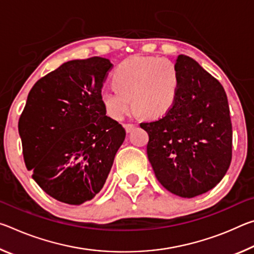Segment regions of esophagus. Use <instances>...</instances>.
<instances>
[{"instance_id":"34e87169","label":"esophagus","mask_w":254,"mask_h":254,"mask_svg":"<svg viewBox=\"0 0 254 254\" xmlns=\"http://www.w3.org/2000/svg\"><path fill=\"white\" fill-rule=\"evenodd\" d=\"M134 127H135L134 124H124V128H126L127 133H130Z\"/></svg>"}]
</instances>
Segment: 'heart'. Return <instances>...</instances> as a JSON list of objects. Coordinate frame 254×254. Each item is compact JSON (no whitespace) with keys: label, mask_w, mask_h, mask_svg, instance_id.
<instances>
[{"label":"heart","mask_w":254,"mask_h":254,"mask_svg":"<svg viewBox=\"0 0 254 254\" xmlns=\"http://www.w3.org/2000/svg\"><path fill=\"white\" fill-rule=\"evenodd\" d=\"M113 80L115 86L103 89L101 98L106 113L118 121L127 113L132 102L136 114L162 117L174 107L180 87L176 64L158 57L134 56L123 60L115 68Z\"/></svg>","instance_id":"1"}]
</instances>
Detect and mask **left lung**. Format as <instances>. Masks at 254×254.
Returning <instances> with one entry per match:
<instances>
[{
    "label": "left lung",
    "mask_w": 254,
    "mask_h": 254,
    "mask_svg": "<svg viewBox=\"0 0 254 254\" xmlns=\"http://www.w3.org/2000/svg\"><path fill=\"white\" fill-rule=\"evenodd\" d=\"M177 101L165 117L141 123L149 133L147 153L157 179L173 194L191 198L221 182L232 159V123L220 81L185 55Z\"/></svg>",
    "instance_id": "left-lung-1"
}]
</instances>
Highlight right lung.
<instances>
[{"mask_svg":"<svg viewBox=\"0 0 254 254\" xmlns=\"http://www.w3.org/2000/svg\"><path fill=\"white\" fill-rule=\"evenodd\" d=\"M112 66L102 57L64 63L33 85L20 117L25 166L42 190L62 203L94 198L126 139L101 98Z\"/></svg>","mask_w":254,"mask_h":254,"instance_id":"right-lung-1","label":"right lung"}]
</instances>
